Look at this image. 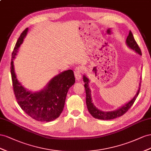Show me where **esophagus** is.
I'll return each mask as SVG.
<instances>
[{
	"label": "esophagus",
	"instance_id": "1",
	"mask_svg": "<svg viewBox=\"0 0 151 151\" xmlns=\"http://www.w3.org/2000/svg\"><path fill=\"white\" fill-rule=\"evenodd\" d=\"M81 69L80 67H77L75 69L74 73H75V76L76 80H80L81 79Z\"/></svg>",
	"mask_w": 151,
	"mask_h": 151
}]
</instances>
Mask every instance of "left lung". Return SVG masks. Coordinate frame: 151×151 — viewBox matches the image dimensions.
<instances>
[{"mask_svg":"<svg viewBox=\"0 0 151 151\" xmlns=\"http://www.w3.org/2000/svg\"><path fill=\"white\" fill-rule=\"evenodd\" d=\"M126 44L128 47H130V49L135 50L137 53L140 54V55H142L140 47L139 45H138L137 43L135 40L133 34L130 31L129 32L128 36L127 37V38L126 40ZM83 80L85 83L84 87L85 88V92H86V104H87V109L90 114H91L93 118L99 119H102V120L113 119L123 115L133 104V103H134L135 101L136 100L138 95L139 93L140 89L141 83H140L139 87L137 90L136 95L133 97V99L130 101H129L127 103V104H125L121 107H119V108L116 109L114 111L104 112V111H102L101 110L98 109L93 104L92 101V97H91V90H90L88 87L89 79L85 75H83Z\"/></svg>","mask_w":151,"mask_h":151,"instance_id":"obj_1","label":"left lung"}]
</instances>
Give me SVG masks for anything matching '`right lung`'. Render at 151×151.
I'll list each match as a JSON object with an SVG mask.
<instances>
[{"label":"right lung","mask_w":151,"mask_h":151,"mask_svg":"<svg viewBox=\"0 0 151 151\" xmlns=\"http://www.w3.org/2000/svg\"><path fill=\"white\" fill-rule=\"evenodd\" d=\"M28 30L27 28L21 33L12 53L11 73L14 93L18 104L29 116L38 122H49L61 114L68 90L75 82L74 73L68 70L59 73L39 92H33L24 88L16 77L13 60Z\"/></svg>","instance_id":"add662e5"}]
</instances>
